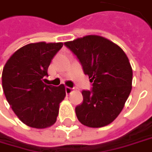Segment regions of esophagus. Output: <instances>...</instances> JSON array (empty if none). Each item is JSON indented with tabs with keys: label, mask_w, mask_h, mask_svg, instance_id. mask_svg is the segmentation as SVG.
<instances>
[{
	"label": "esophagus",
	"mask_w": 152,
	"mask_h": 152,
	"mask_svg": "<svg viewBox=\"0 0 152 152\" xmlns=\"http://www.w3.org/2000/svg\"><path fill=\"white\" fill-rule=\"evenodd\" d=\"M72 88H70V87H66V94H70L72 91Z\"/></svg>",
	"instance_id": "obj_1"
}]
</instances>
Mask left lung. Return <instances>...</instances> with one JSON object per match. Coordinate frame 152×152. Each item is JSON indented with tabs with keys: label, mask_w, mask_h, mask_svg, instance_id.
Segmentation results:
<instances>
[{
	"label": "left lung",
	"mask_w": 152,
	"mask_h": 152,
	"mask_svg": "<svg viewBox=\"0 0 152 152\" xmlns=\"http://www.w3.org/2000/svg\"><path fill=\"white\" fill-rule=\"evenodd\" d=\"M82 66L92 83L82 91L83 102L76 107L78 120L90 128L111 124L124 109L132 90V69L127 55L103 37L88 35L64 43Z\"/></svg>",
	"instance_id": "1"
}]
</instances>
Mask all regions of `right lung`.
I'll use <instances>...</instances> for the list:
<instances>
[{
    "label": "right lung",
    "mask_w": 152,
    "mask_h": 152,
    "mask_svg": "<svg viewBox=\"0 0 152 152\" xmlns=\"http://www.w3.org/2000/svg\"><path fill=\"white\" fill-rule=\"evenodd\" d=\"M62 43H29L9 58L2 72V87L9 104L24 124L46 128L55 124L65 86L43 82Z\"/></svg>",
    "instance_id": "right-lung-1"
}]
</instances>
